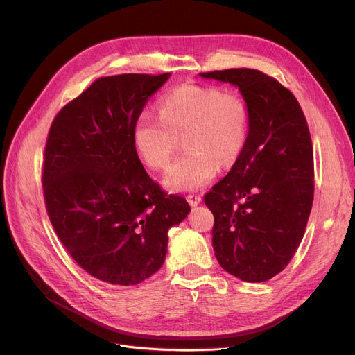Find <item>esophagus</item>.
<instances>
[{"label":"esophagus","mask_w":355,"mask_h":355,"mask_svg":"<svg viewBox=\"0 0 355 355\" xmlns=\"http://www.w3.org/2000/svg\"><path fill=\"white\" fill-rule=\"evenodd\" d=\"M187 200H188V202L191 204L192 207L198 206V204L201 202V197H200V196H197V194H189V196L187 197Z\"/></svg>","instance_id":"34e87169"}]
</instances>
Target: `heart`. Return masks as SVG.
I'll return each mask as SVG.
<instances>
[{
  "mask_svg": "<svg viewBox=\"0 0 355 355\" xmlns=\"http://www.w3.org/2000/svg\"><path fill=\"white\" fill-rule=\"evenodd\" d=\"M249 135V108L237 94L218 87L184 84L159 99V116L139 115L133 144L145 163L166 168L185 137L188 153L163 178L168 191L200 189L218 173L219 164L230 166L239 157Z\"/></svg>",
  "mask_w": 355,
  "mask_h": 355,
  "instance_id": "1",
  "label": "heart"
}]
</instances>
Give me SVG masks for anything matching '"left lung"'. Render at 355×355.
Wrapping results in <instances>:
<instances>
[{
    "label": "left lung",
    "mask_w": 355,
    "mask_h": 355,
    "mask_svg": "<svg viewBox=\"0 0 355 355\" xmlns=\"http://www.w3.org/2000/svg\"><path fill=\"white\" fill-rule=\"evenodd\" d=\"M239 89L249 135L234 166L204 202L214 216L213 249L225 271L247 283L282 272L302 241L314 200L309 128L292 92L263 72L200 73Z\"/></svg>",
    "instance_id": "obj_1"
}]
</instances>
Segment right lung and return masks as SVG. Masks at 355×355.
Returning <instances> with one entry per match:
<instances>
[{
  "label": "right lung",
  "mask_w": 355,
  "mask_h": 355,
  "mask_svg": "<svg viewBox=\"0 0 355 355\" xmlns=\"http://www.w3.org/2000/svg\"><path fill=\"white\" fill-rule=\"evenodd\" d=\"M171 73L96 80L51 123L42 170L46 207L59 240L85 272L135 286L164 263L168 230L191 211L148 176L133 130Z\"/></svg>",
  "instance_id": "right-lung-1"
}]
</instances>
